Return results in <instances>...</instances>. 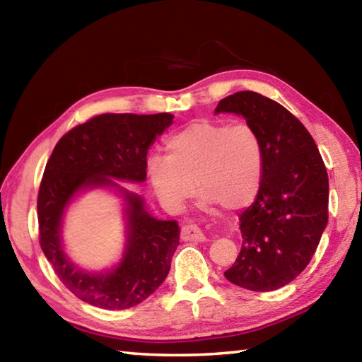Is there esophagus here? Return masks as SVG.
Masks as SVG:
<instances>
[{"mask_svg":"<svg viewBox=\"0 0 362 362\" xmlns=\"http://www.w3.org/2000/svg\"><path fill=\"white\" fill-rule=\"evenodd\" d=\"M182 240L201 243V241L206 240V236H204V233L198 228V226L188 223L182 228Z\"/></svg>","mask_w":362,"mask_h":362,"instance_id":"esophagus-1","label":"esophagus"}]
</instances>
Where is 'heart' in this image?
<instances>
[{"instance_id": "b5f03b06", "label": "heart", "mask_w": 362, "mask_h": 362, "mask_svg": "<svg viewBox=\"0 0 362 362\" xmlns=\"http://www.w3.org/2000/svg\"><path fill=\"white\" fill-rule=\"evenodd\" d=\"M265 169L262 139L246 122L203 119L170 136L166 156L146 159V177L164 204L179 209L201 192V207L236 211L259 194ZM195 185H192V182Z\"/></svg>"}]
</instances>
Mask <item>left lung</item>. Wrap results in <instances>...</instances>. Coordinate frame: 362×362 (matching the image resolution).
Wrapping results in <instances>:
<instances>
[{
    "label": "left lung",
    "mask_w": 362,
    "mask_h": 362,
    "mask_svg": "<svg viewBox=\"0 0 362 362\" xmlns=\"http://www.w3.org/2000/svg\"><path fill=\"white\" fill-rule=\"evenodd\" d=\"M214 113L243 116L265 153L259 194L240 216L241 252L225 278L247 291H276L306 268L327 226L326 166L302 122L268 97L241 90Z\"/></svg>",
    "instance_id": "left-lung-1"
}]
</instances>
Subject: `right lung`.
I'll list each match as a JSON object with an SVG mask.
<instances>
[{"label": "right lung", "instance_id": "right-lung-1", "mask_svg": "<svg viewBox=\"0 0 362 362\" xmlns=\"http://www.w3.org/2000/svg\"><path fill=\"white\" fill-rule=\"evenodd\" d=\"M173 119L170 113L99 115L66 132L46 164L38 193L41 249L66 289L97 308L136 306L168 276L180 243L179 223L153 217L142 196L119 182L146 180V153ZM90 189L120 196L127 228L122 259L100 272L76 266L62 238L66 211Z\"/></svg>", "mask_w": 362, "mask_h": 362}]
</instances>
